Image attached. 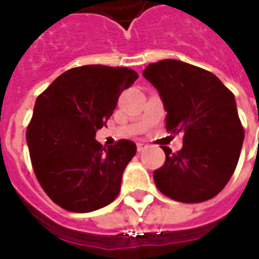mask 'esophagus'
<instances>
[{
	"mask_svg": "<svg viewBox=\"0 0 259 259\" xmlns=\"http://www.w3.org/2000/svg\"><path fill=\"white\" fill-rule=\"evenodd\" d=\"M148 148V144L145 142H137V150L138 152H144Z\"/></svg>",
	"mask_w": 259,
	"mask_h": 259,
	"instance_id": "obj_1",
	"label": "esophagus"
}]
</instances>
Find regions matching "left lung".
Instances as JSON below:
<instances>
[{
    "mask_svg": "<svg viewBox=\"0 0 259 259\" xmlns=\"http://www.w3.org/2000/svg\"><path fill=\"white\" fill-rule=\"evenodd\" d=\"M142 75L160 93L166 130L183 134L179 152L162 146L156 187L181 203L212 199L233 176L245 138L234 94L212 72L180 60L152 63Z\"/></svg>",
    "mask_w": 259,
    "mask_h": 259,
    "instance_id": "1",
    "label": "left lung"
}]
</instances>
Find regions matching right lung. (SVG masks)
<instances>
[{
    "instance_id": "add662e5",
    "label": "right lung",
    "mask_w": 259,
    "mask_h": 259,
    "mask_svg": "<svg viewBox=\"0 0 259 259\" xmlns=\"http://www.w3.org/2000/svg\"><path fill=\"white\" fill-rule=\"evenodd\" d=\"M137 78L126 67H76L36 99L26 127L30 161L44 192L62 208L91 212L118 196L122 173L137 146L119 140L106 149L95 134L106 126L122 91Z\"/></svg>"
}]
</instances>
